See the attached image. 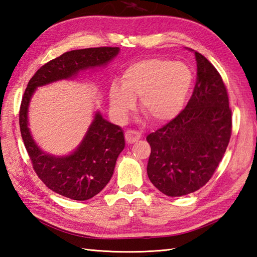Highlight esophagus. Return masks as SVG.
<instances>
[{"instance_id": "34e87169", "label": "esophagus", "mask_w": 257, "mask_h": 257, "mask_svg": "<svg viewBox=\"0 0 257 257\" xmlns=\"http://www.w3.org/2000/svg\"><path fill=\"white\" fill-rule=\"evenodd\" d=\"M124 138L125 141H127V144H135L137 143V141L141 138V135L137 132H134V130H127L124 134Z\"/></svg>"}]
</instances>
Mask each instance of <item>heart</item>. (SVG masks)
I'll return each mask as SVG.
<instances>
[{"label": "heart", "mask_w": 257, "mask_h": 257, "mask_svg": "<svg viewBox=\"0 0 257 257\" xmlns=\"http://www.w3.org/2000/svg\"><path fill=\"white\" fill-rule=\"evenodd\" d=\"M193 86V72L187 64L149 58L123 70L121 85L112 81L109 105L118 120H123L139 98L140 110L156 123L176 119L185 107Z\"/></svg>", "instance_id": "obj_1"}]
</instances>
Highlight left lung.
I'll return each instance as SVG.
<instances>
[{"mask_svg": "<svg viewBox=\"0 0 257 257\" xmlns=\"http://www.w3.org/2000/svg\"><path fill=\"white\" fill-rule=\"evenodd\" d=\"M198 80L187 107L147 137L151 154L147 173L168 196L195 192L209 181L225 154L232 111L225 85L215 67L194 52Z\"/></svg>", "mask_w": 257, "mask_h": 257, "instance_id": "1", "label": "left lung"}]
</instances>
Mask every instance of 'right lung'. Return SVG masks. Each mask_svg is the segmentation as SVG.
Masks as SVG:
<instances>
[{"instance_id": "right-lung-1", "label": "right lung", "mask_w": 257, "mask_h": 257, "mask_svg": "<svg viewBox=\"0 0 257 257\" xmlns=\"http://www.w3.org/2000/svg\"><path fill=\"white\" fill-rule=\"evenodd\" d=\"M119 51V47H95L64 53L37 70L22 99L20 128L33 168L47 188L72 200L94 198L110 181L117 158L124 148L123 130L97 110L77 148L64 156L48 154L36 144L29 127L31 99L38 87L106 67Z\"/></svg>"}]
</instances>
